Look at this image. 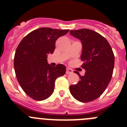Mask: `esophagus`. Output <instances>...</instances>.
Returning a JSON list of instances; mask_svg holds the SVG:
<instances>
[{"instance_id": "obj_1", "label": "esophagus", "mask_w": 127, "mask_h": 127, "mask_svg": "<svg viewBox=\"0 0 127 127\" xmlns=\"http://www.w3.org/2000/svg\"><path fill=\"white\" fill-rule=\"evenodd\" d=\"M72 70L70 69H69V68H67V69H66V74H71L72 73Z\"/></svg>"}]
</instances>
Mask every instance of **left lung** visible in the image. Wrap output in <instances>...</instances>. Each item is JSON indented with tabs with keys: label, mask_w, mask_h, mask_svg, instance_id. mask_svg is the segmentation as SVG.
<instances>
[{
	"label": "left lung",
	"mask_w": 127,
	"mask_h": 127,
	"mask_svg": "<svg viewBox=\"0 0 127 127\" xmlns=\"http://www.w3.org/2000/svg\"><path fill=\"white\" fill-rule=\"evenodd\" d=\"M70 33L82 43L81 66L85 69L84 76L74 71L80 80L70 85L71 95L81 102L93 101L104 93L111 79L114 56L108 41L102 35L90 29L70 30Z\"/></svg>",
	"instance_id": "left-lung-1"
}]
</instances>
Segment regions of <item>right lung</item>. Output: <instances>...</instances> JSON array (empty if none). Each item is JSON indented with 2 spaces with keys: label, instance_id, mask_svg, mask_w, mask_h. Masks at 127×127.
I'll return each instance as SVG.
<instances>
[{
  "label": "right lung",
  "instance_id": "add662e5",
  "mask_svg": "<svg viewBox=\"0 0 127 127\" xmlns=\"http://www.w3.org/2000/svg\"><path fill=\"white\" fill-rule=\"evenodd\" d=\"M69 31L40 28L27 35L18 46L14 58L16 76L23 90L33 99L50 97L56 79L65 74V65L51 67L47 58L48 54L53 53L58 38Z\"/></svg>",
  "mask_w": 127,
  "mask_h": 127
}]
</instances>
